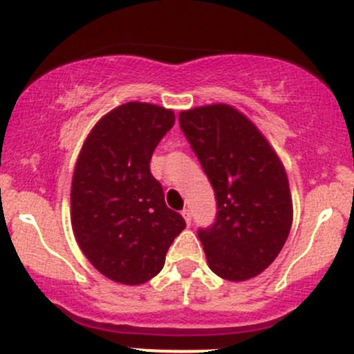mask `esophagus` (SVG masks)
<instances>
[{
  "label": "esophagus",
  "instance_id": "1",
  "mask_svg": "<svg viewBox=\"0 0 354 354\" xmlns=\"http://www.w3.org/2000/svg\"><path fill=\"white\" fill-rule=\"evenodd\" d=\"M181 214H183V218H185V221H186V225H191V219H193V218H191V211L188 209V208H185V209H183L181 211Z\"/></svg>",
  "mask_w": 354,
  "mask_h": 354
}]
</instances>
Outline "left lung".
Returning <instances> with one entry per match:
<instances>
[{
	"instance_id": "1",
	"label": "left lung",
	"mask_w": 354,
	"mask_h": 354,
	"mask_svg": "<svg viewBox=\"0 0 354 354\" xmlns=\"http://www.w3.org/2000/svg\"><path fill=\"white\" fill-rule=\"evenodd\" d=\"M180 128L214 189L216 218L198 230L213 273L245 281L274 261L293 219L286 173L258 128L228 104L183 111Z\"/></svg>"
}]
</instances>
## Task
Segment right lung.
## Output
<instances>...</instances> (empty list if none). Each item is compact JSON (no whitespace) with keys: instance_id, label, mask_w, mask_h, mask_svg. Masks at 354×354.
Wrapping results in <instances>:
<instances>
[{"instance_id":"obj_1","label":"right lung","mask_w":354,"mask_h":354,"mask_svg":"<svg viewBox=\"0 0 354 354\" xmlns=\"http://www.w3.org/2000/svg\"><path fill=\"white\" fill-rule=\"evenodd\" d=\"M174 113L156 104L126 103L91 129L71 185V225L93 266L123 284H141L163 270L173 239L185 230L149 171Z\"/></svg>"}]
</instances>
